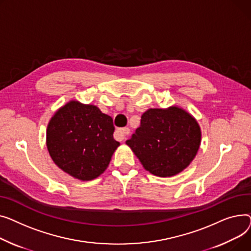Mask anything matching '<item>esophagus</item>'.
<instances>
[{
	"instance_id": "34e87169",
	"label": "esophagus",
	"mask_w": 251,
	"mask_h": 251,
	"mask_svg": "<svg viewBox=\"0 0 251 251\" xmlns=\"http://www.w3.org/2000/svg\"><path fill=\"white\" fill-rule=\"evenodd\" d=\"M129 132H130V129L128 127H123V128H120L119 130H117V134H119V136L122 140H125L126 137L129 135Z\"/></svg>"
}]
</instances>
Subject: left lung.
Masks as SVG:
<instances>
[{
	"mask_svg": "<svg viewBox=\"0 0 251 251\" xmlns=\"http://www.w3.org/2000/svg\"><path fill=\"white\" fill-rule=\"evenodd\" d=\"M201 128L185 110L172 106L143 113L141 126L126 143L150 173L168 177L185 169L201 145Z\"/></svg>",
	"mask_w": 251,
	"mask_h": 251,
	"instance_id": "1",
	"label": "left lung"
}]
</instances>
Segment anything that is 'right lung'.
Returning a JSON list of instances; mask_svg holds the SVG:
<instances>
[{"mask_svg": "<svg viewBox=\"0 0 251 251\" xmlns=\"http://www.w3.org/2000/svg\"><path fill=\"white\" fill-rule=\"evenodd\" d=\"M112 119L94 105L70 101L48 126L47 146L63 171L80 180L104 172L120 143L113 139Z\"/></svg>", "mask_w": 251, "mask_h": 251, "instance_id": "obj_1", "label": "right lung"}]
</instances>
